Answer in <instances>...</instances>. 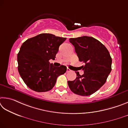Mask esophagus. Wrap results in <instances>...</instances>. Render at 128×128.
<instances>
[{
	"mask_svg": "<svg viewBox=\"0 0 128 128\" xmlns=\"http://www.w3.org/2000/svg\"><path fill=\"white\" fill-rule=\"evenodd\" d=\"M71 71V70H70V69H69L68 68H67V70H66V71H67V72H70V71Z\"/></svg>",
	"mask_w": 128,
	"mask_h": 128,
	"instance_id": "1",
	"label": "esophagus"
}]
</instances>
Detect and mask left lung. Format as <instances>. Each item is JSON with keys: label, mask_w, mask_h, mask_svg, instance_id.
<instances>
[{"label": "left lung", "mask_w": 128, "mask_h": 128, "mask_svg": "<svg viewBox=\"0 0 128 128\" xmlns=\"http://www.w3.org/2000/svg\"><path fill=\"white\" fill-rule=\"evenodd\" d=\"M69 41L75 47L84 74L76 72L77 77L68 81L71 90L75 94L88 96L97 92L106 82L111 71L112 58L104 44L93 37L83 36L70 38Z\"/></svg>", "instance_id": "left-lung-1"}]
</instances>
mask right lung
<instances>
[{
  "instance_id": "obj_1",
  "label": "right lung",
  "mask_w": 128,
  "mask_h": 128,
  "mask_svg": "<svg viewBox=\"0 0 128 128\" xmlns=\"http://www.w3.org/2000/svg\"><path fill=\"white\" fill-rule=\"evenodd\" d=\"M66 38L51 34H40L24 42L17 54L18 70L24 83L38 92L51 90L57 78L67 70L65 66L54 67L49 60H54L59 46Z\"/></svg>"
}]
</instances>
